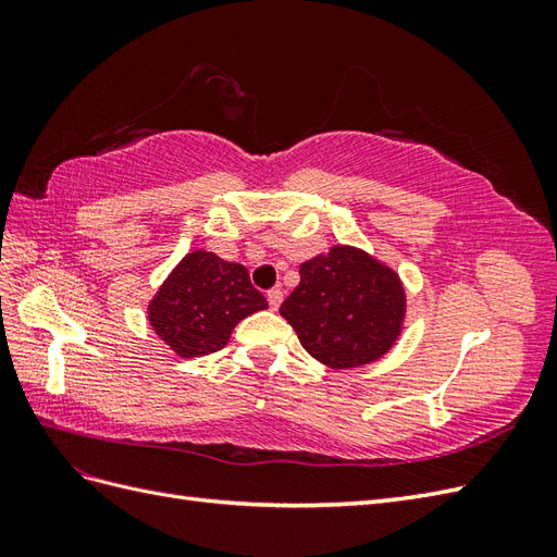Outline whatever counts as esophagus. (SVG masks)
Wrapping results in <instances>:
<instances>
[{"mask_svg": "<svg viewBox=\"0 0 557 557\" xmlns=\"http://www.w3.org/2000/svg\"><path fill=\"white\" fill-rule=\"evenodd\" d=\"M267 301H269V309H272V311H276V309L281 307V301H283V293H281L278 288H274V290H269V293H267Z\"/></svg>", "mask_w": 557, "mask_h": 557, "instance_id": "34e87169", "label": "esophagus"}]
</instances>
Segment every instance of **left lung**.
Wrapping results in <instances>:
<instances>
[{
  "label": "left lung",
  "mask_w": 557,
  "mask_h": 557,
  "mask_svg": "<svg viewBox=\"0 0 557 557\" xmlns=\"http://www.w3.org/2000/svg\"><path fill=\"white\" fill-rule=\"evenodd\" d=\"M309 356L332 369L383 358L401 332L407 295L391 267L352 246L301 262L299 285L281 305Z\"/></svg>",
  "instance_id": "1"
}]
</instances>
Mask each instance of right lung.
<instances>
[{
  "label": "right lung",
  "mask_w": 557,
  "mask_h": 557,
  "mask_svg": "<svg viewBox=\"0 0 557 557\" xmlns=\"http://www.w3.org/2000/svg\"><path fill=\"white\" fill-rule=\"evenodd\" d=\"M262 309L267 299L244 264L193 250L150 299L148 320L181 358H201L225 348L234 325Z\"/></svg>",
  "instance_id": "add662e5"
}]
</instances>
